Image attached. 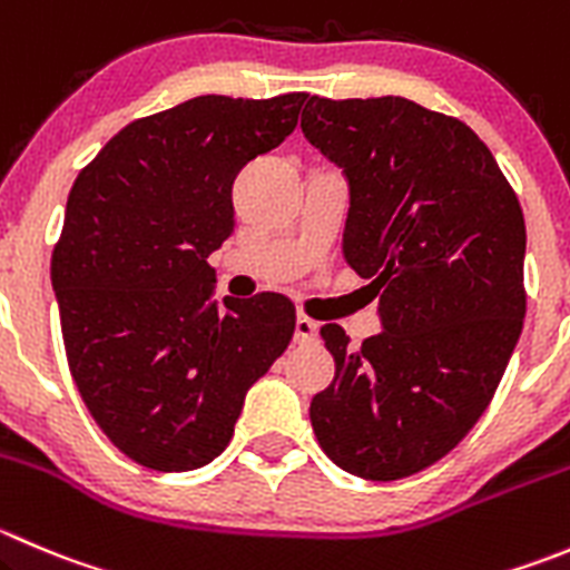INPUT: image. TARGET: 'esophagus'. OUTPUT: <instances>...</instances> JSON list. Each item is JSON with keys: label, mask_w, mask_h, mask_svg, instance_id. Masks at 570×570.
<instances>
[{"label": "esophagus", "mask_w": 570, "mask_h": 570, "mask_svg": "<svg viewBox=\"0 0 570 570\" xmlns=\"http://www.w3.org/2000/svg\"><path fill=\"white\" fill-rule=\"evenodd\" d=\"M317 331H320V325L314 323L312 317H306V314H297V320H295V342H297V345H308V342L317 340Z\"/></svg>", "instance_id": "obj_1"}]
</instances>
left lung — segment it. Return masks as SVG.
I'll return each instance as SVG.
<instances>
[{"label": "left lung", "instance_id": "left-lung-1", "mask_svg": "<svg viewBox=\"0 0 570 570\" xmlns=\"http://www.w3.org/2000/svg\"><path fill=\"white\" fill-rule=\"evenodd\" d=\"M308 145L347 180L342 256L379 295L381 334L351 347L308 406L320 449L370 482L443 460L488 409L527 314V225L493 153L403 97L308 99Z\"/></svg>", "mask_w": 570, "mask_h": 570}]
</instances>
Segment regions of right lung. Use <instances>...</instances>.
I'll list each match as a JSON object with an SVG mask.
<instances>
[{
	"instance_id": "add662e5",
	"label": "right lung",
	"mask_w": 570,
	"mask_h": 570,
	"mask_svg": "<svg viewBox=\"0 0 570 570\" xmlns=\"http://www.w3.org/2000/svg\"><path fill=\"white\" fill-rule=\"evenodd\" d=\"M308 94H206L116 132L77 175L52 253L71 379L105 438L150 471L208 465L286 351L289 297H214L234 180L297 125Z\"/></svg>"
}]
</instances>
